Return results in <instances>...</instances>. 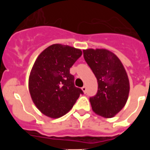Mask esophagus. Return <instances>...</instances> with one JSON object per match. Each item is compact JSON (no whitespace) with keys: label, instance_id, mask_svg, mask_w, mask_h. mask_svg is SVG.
Segmentation results:
<instances>
[{"label":"esophagus","instance_id":"1","mask_svg":"<svg viewBox=\"0 0 150 150\" xmlns=\"http://www.w3.org/2000/svg\"><path fill=\"white\" fill-rule=\"evenodd\" d=\"M81 89H82V91L84 92V93H86V86H83L82 87Z\"/></svg>","mask_w":150,"mask_h":150}]
</instances>
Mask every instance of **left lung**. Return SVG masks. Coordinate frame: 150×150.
I'll list each match as a JSON object with an SVG mask.
<instances>
[{
	"mask_svg": "<svg viewBox=\"0 0 150 150\" xmlns=\"http://www.w3.org/2000/svg\"><path fill=\"white\" fill-rule=\"evenodd\" d=\"M84 59L98 80V92L90 98L92 110L104 118L118 114L126 104L130 91L128 74L120 59L106 49L83 50Z\"/></svg>",
	"mask_w": 150,
	"mask_h": 150,
	"instance_id": "1",
	"label": "left lung"
}]
</instances>
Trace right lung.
Listing matches in <instances>:
<instances>
[{"label": "right lung", "mask_w": 150, "mask_h": 150, "mask_svg": "<svg viewBox=\"0 0 150 150\" xmlns=\"http://www.w3.org/2000/svg\"><path fill=\"white\" fill-rule=\"evenodd\" d=\"M79 49L59 43L45 49L36 59L28 79L34 104L43 115L57 119L65 115L83 94L74 86L70 68L82 55Z\"/></svg>", "instance_id": "obj_1"}]
</instances>
